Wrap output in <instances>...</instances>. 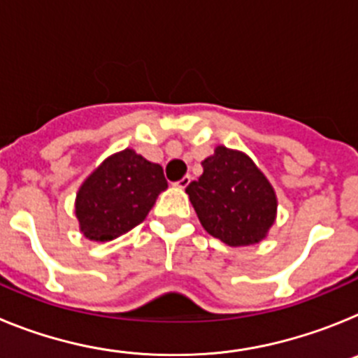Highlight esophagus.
I'll return each mask as SVG.
<instances>
[{"label": "esophagus", "mask_w": 358, "mask_h": 358, "mask_svg": "<svg viewBox=\"0 0 358 358\" xmlns=\"http://www.w3.org/2000/svg\"><path fill=\"white\" fill-rule=\"evenodd\" d=\"M189 182H192V177L185 176V177H182V179H181V181H177V182H176V186H177V188H186V186H188Z\"/></svg>", "instance_id": "1"}]
</instances>
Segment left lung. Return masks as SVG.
<instances>
[{"instance_id": "left-lung-1", "label": "left lung", "mask_w": 358, "mask_h": 358, "mask_svg": "<svg viewBox=\"0 0 358 358\" xmlns=\"http://www.w3.org/2000/svg\"><path fill=\"white\" fill-rule=\"evenodd\" d=\"M202 169L186 188L202 227L231 248L264 240L276 220L278 199L251 157L218 145Z\"/></svg>"}]
</instances>
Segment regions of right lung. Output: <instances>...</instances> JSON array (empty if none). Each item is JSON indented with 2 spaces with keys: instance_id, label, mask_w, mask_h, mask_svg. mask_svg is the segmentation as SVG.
Masks as SVG:
<instances>
[{
  "instance_id": "add662e5",
  "label": "right lung",
  "mask_w": 358,
  "mask_h": 358,
  "mask_svg": "<svg viewBox=\"0 0 358 358\" xmlns=\"http://www.w3.org/2000/svg\"><path fill=\"white\" fill-rule=\"evenodd\" d=\"M169 188L163 169L132 148L107 157L78 188L75 215L85 238L109 242L145 220Z\"/></svg>"
}]
</instances>
